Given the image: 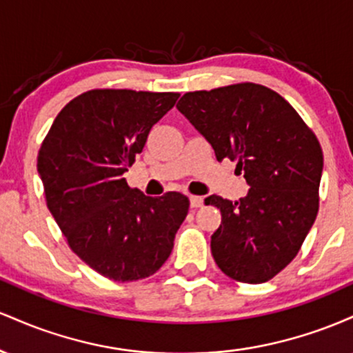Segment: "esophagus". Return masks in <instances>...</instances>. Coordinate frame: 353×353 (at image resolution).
Returning a JSON list of instances; mask_svg holds the SVG:
<instances>
[{"instance_id": "esophagus-1", "label": "esophagus", "mask_w": 353, "mask_h": 353, "mask_svg": "<svg viewBox=\"0 0 353 353\" xmlns=\"http://www.w3.org/2000/svg\"><path fill=\"white\" fill-rule=\"evenodd\" d=\"M190 208L197 209V208H202V204H204V199L199 196H190Z\"/></svg>"}]
</instances>
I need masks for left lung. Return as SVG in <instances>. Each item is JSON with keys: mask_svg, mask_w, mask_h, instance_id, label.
Listing matches in <instances>:
<instances>
[{"mask_svg": "<svg viewBox=\"0 0 353 353\" xmlns=\"http://www.w3.org/2000/svg\"><path fill=\"white\" fill-rule=\"evenodd\" d=\"M177 109L217 161H237L250 185L236 202L204 201L222 216L210 237L214 261L234 281H270L292 262L317 217L323 169L317 137L281 94L261 84L185 92Z\"/></svg>", "mask_w": 353, "mask_h": 353, "instance_id": "obj_1", "label": "left lung"}]
</instances>
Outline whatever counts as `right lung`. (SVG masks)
Listing matches in <instances>:
<instances>
[{"mask_svg": "<svg viewBox=\"0 0 353 353\" xmlns=\"http://www.w3.org/2000/svg\"><path fill=\"white\" fill-rule=\"evenodd\" d=\"M177 98L131 89L83 92L61 109L39 149L51 216L72 252L112 281H139L159 270L188 216L184 194L149 197L124 179Z\"/></svg>", "mask_w": 353, "mask_h": 353, "instance_id": "right-lung-1", "label": "right lung"}]
</instances>
